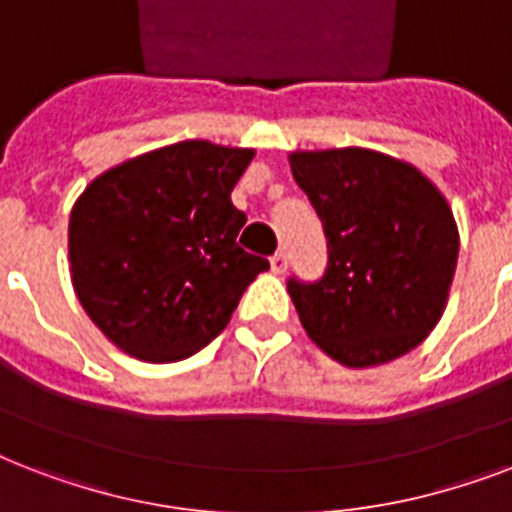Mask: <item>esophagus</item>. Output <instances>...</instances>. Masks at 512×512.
I'll list each match as a JSON object with an SVG mask.
<instances>
[{
    "mask_svg": "<svg viewBox=\"0 0 512 512\" xmlns=\"http://www.w3.org/2000/svg\"><path fill=\"white\" fill-rule=\"evenodd\" d=\"M271 271L273 273H284L287 271V252L284 249H279L276 255L271 257Z\"/></svg>",
    "mask_w": 512,
    "mask_h": 512,
    "instance_id": "esophagus-1",
    "label": "esophagus"
}]
</instances>
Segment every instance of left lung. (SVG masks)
I'll use <instances>...</instances> for the list:
<instances>
[{"instance_id": "1", "label": "left lung", "mask_w": 512, "mask_h": 512, "mask_svg": "<svg viewBox=\"0 0 512 512\" xmlns=\"http://www.w3.org/2000/svg\"><path fill=\"white\" fill-rule=\"evenodd\" d=\"M327 236V271L287 281L303 329L353 369L417 348L444 313L460 236L446 199L412 164L369 148L289 156Z\"/></svg>"}]
</instances>
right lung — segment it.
Here are the masks:
<instances>
[{
  "label": "right lung",
  "mask_w": 512,
  "mask_h": 512,
  "mask_svg": "<svg viewBox=\"0 0 512 512\" xmlns=\"http://www.w3.org/2000/svg\"><path fill=\"white\" fill-rule=\"evenodd\" d=\"M255 151L183 140L95 177L71 209L79 303L143 361H180L215 340L244 289L268 271L239 247L247 215L231 191Z\"/></svg>",
  "instance_id": "right-lung-1"
}]
</instances>
